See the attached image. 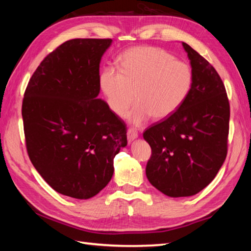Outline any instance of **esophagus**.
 <instances>
[{
    "label": "esophagus",
    "mask_w": 251,
    "mask_h": 251,
    "mask_svg": "<svg viewBox=\"0 0 251 251\" xmlns=\"http://www.w3.org/2000/svg\"><path fill=\"white\" fill-rule=\"evenodd\" d=\"M137 138H138V132L135 129L129 128L127 130V140H128V142H132L135 139H137Z\"/></svg>",
    "instance_id": "esophagus-1"
}]
</instances>
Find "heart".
Listing matches in <instances>:
<instances>
[{
    "mask_svg": "<svg viewBox=\"0 0 251 251\" xmlns=\"http://www.w3.org/2000/svg\"><path fill=\"white\" fill-rule=\"evenodd\" d=\"M189 63L175 59L168 51L151 46L134 47L120 58V69L105 66L99 73V87L116 115L128 114L135 125L153 116L165 120L174 115L188 99L193 87Z\"/></svg>",
    "mask_w": 251,
    "mask_h": 251,
    "instance_id": "1",
    "label": "heart"
}]
</instances>
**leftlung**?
<instances>
[{
  "mask_svg": "<svg viewBox=\"0 0 251 251\" xmlns=\"http://www.w3.org/2000/svg\"><path fill=\"white\" fill-rule=\"evenodd\" d=\"M193 70L184 104L143 134L152 149L146 175L170 197L192 196L209 184L226 157L230 104L215 68L182 42Z\"/></svg>",
  "mask_w": 251,
  "mask_h": 251,
  "instance_id": "1",
  "label": "left lung"
}]
</instances>
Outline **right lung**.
<instances>
[{
	"mask_svg": "<svg viewBox=\"0 0 251 251\" xmlns=\"http://www.w3.org/2000/svg\"><path fill=\"white\" fill-rule=\"evenodd\" d=\"M112 40L67 41L37 67L26 86V150L42 178L62 195L88 200L110 182L127 146L126 127L98 98L99 65Z\"/></svg>",
	"mask_w": 251,
	"mask_h": 251,
	"instance_id": "obj_1",
	"label": "right lung"
}]
</instances>
